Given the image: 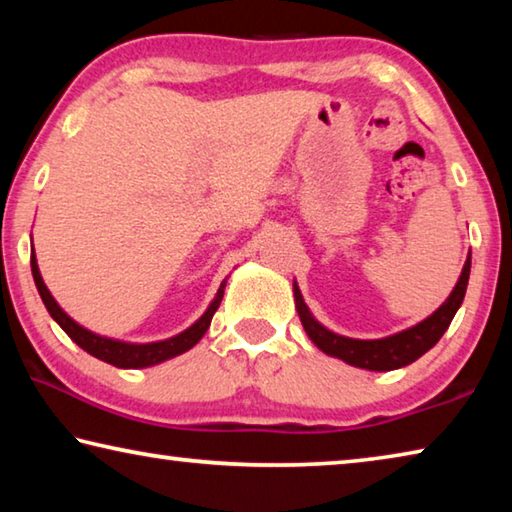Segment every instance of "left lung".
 I'll return each mask as SVG.
<instances>
[{"label":"left lung","mask_w":512,"mask_h":512,"mask_svg":"<svg viewBox=\"0 0 512 512\" xmlns=\"http://www.w3.org/2000/svg\"><path fill=\"white\" fill-rule=\"evenodd\" d=\"M470 266L472 253H467L456 287L449 293V298L443 305L433 311L431 316L420 320L418 325L406 327L402 332L391 336H384V339H350V336L336 334L325 325H320L314 314L309 311L305 298H302L298 282H293V298H296L300 323L318 350H323L329 357L350 363L354 368L386 372L409 366V363L420 359L424 352H429L433 345L440 341V336L447 332L449 323H452V318L456 316L458 307L463 305L467 280H470Z\"/></svg>","instance_id":"8db88e82"}]
</instances>
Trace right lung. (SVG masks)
I'll return each instance as SVG.
<instances>
[{"label":"right lung","mask_w":512,"mask_h":512,"mask_svg":"<svg viewBox=\"0 0 512 512\" xmlns=\"http://www.w3.org/2000/svg\"><path fill=\"white\" fill-rule=\"evenodd\" d=\"M31 273H33V280H36L40 298H42V302H45V307L49 311V316L56 320L60 329H63L69 339H72L76 345H79V348H83L88 354H92V357L106 361V363H110V366L126 368V370L158 366V363H162V361L173 359V357H178V354L192 350L194 345L205 336L207 327H210L214 311L219 309L221 300H223L225 282H228V280L221 282L219 291H216V296L210 302V307L203 311V316L198 318L194 325L183 329L180 334L169 336V339H164V341L131 343V341H119V339H110V336H101L97 332H90L88 327L79 325L72 316H67V311L58 305L56 298L51 296V291L47 289L45 280H42L36 253L31 255Z\"/></svg>","instance_id":"add662e5"}]
</instances>
